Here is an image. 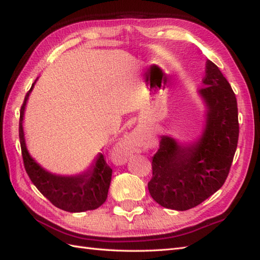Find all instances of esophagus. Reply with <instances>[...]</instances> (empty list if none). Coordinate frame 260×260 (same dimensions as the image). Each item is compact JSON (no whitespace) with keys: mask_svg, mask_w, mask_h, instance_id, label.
Listing matches in <instances>:
<instances>
[{"mask_svg":"<svg viewBox=\"0 0 260 260\" xmlns=\"http://www.w3.org/2000/svg\"><path fill=\"white\" fill-rule=\"evenodd\" d=\"M134 142H135V137H134V136H129L128 139H126V142H124L125 144L123 145V146H124L123 148H126V146H128V145H131V144H133ZM127 148H128V147H127ZM121 153H123V154H121V156L124 157V156L126 155V154H124V151H121Z\"/></svg>","mask_w":260,"mask_h":260,"instance_id":"34e87169","label":"esophagus"}]
</instances>
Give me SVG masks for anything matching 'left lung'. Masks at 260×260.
Instances as JSON below:
<instances>
[{"instance_id": "8db88e82", "label": "left lung", "mask_w": 260, "mask_h": 260, "mask_svg": "<svg viewBox=\"0 0 260 260\" xmlns=\"http://www.w3.org/2000/svg\"><path fill=\"white\" fill-rule=\"evenodd\" d=\"M206 67L200 89L208 106L206 131L200 141L187 146L161 137L147 183L154 201L178 211L199 206L223 185L238 144L235 92L218 66L207 60Z\"/></svg>"}]
</instances>
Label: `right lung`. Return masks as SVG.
I'll return each instance as SVG.
<instances>
[{
  "label": "right lung",
  "mask_w": 260,
  "mask_h": 260,
  "mask_svg": "<svg viewBox=\"0 0 260 260\" xmlns=\"http://www.w3.org/2000/svg\"><path fill=\"white\" fill-rule=\"evenodd\" d=\"M35 82L32 84L30 90L26 92L24 102L22 104L19 121L21 152L26 173L37 189L57 208L68 212L95 210L106 201L110 180H112L113 170L106 163L105 155L99 154L95 165L91 170H88V172L78 176L66 178V176L53 175L39 167L26 151L22 119H23L26 99L35 86Z\"/></svg>",
  "instance_id": "right-lung-1"
}]
</instances>
